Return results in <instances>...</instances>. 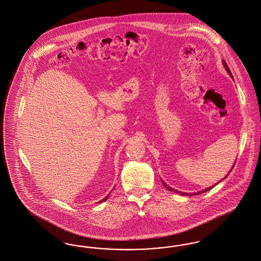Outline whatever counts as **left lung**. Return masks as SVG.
Segmentation results:
<instances>
[{"label":"left lung","instance_id":"1","mask_svg":"<svg viewBox=\"0 0 261 261\" xmlns=\"http://www.w3.org/2000/svg\"><path fill=\"white\" fill-rule=\"evenodd\" d=\"M224 65H225V69H226L227 73H228V74H229V75H230V76L233 78V76H232V74H231V72H230V70H229V68H228V66H227V64H226V63H225V61H224ZM234 165H235V164H234ZM233 167H232V169H233ZM232 169H231V170H232ZM231 170H230V171H231ZM230 171H229V172H230ZM227 175H228V174H226V175H225V178L227 177ZM225 178H224V179H225ZM162 182L163 184H164V186H165L167 189L169 190V191H173V190L171 189V187H169V186H168V185H167V184H166V183H165L163 180ZM218 183H219V182H218ZM218 183H217V184H218ZM217 184H215V185H217ZM215 185H214V186H215ZM214 186H211L210 188H207V189L202 190V191H200V192H198V193H195V194H188V193H183V192H178V191H175V190H174V192H177V193H179L180 195H183V196H193V195H199V194H202V193H204V192H207V191H209V190L212 189Z\"/></svg>","mask_w":261,"mask_h":261}]
</instances>
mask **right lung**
Returning <instances> with one entry per match:
<instances>
[{
	"instance_id": "right-lung-1",
	"label": "right lung",
	"mask_w": 261,
	"mask_h": 261,
	"mask_svg": "<svg viewBox=\"0 0 261 261\" xmlns=\"http://www.w3.org/2000/svg\"><path fill=\"white\" fill-rule=\"evenodd\" d=\"M106 199H108V198H107V197H106V198H103V199H102V200H100V201H99V202H103V201H105V200H106Z\"/></svg>"
}]
</instances>
